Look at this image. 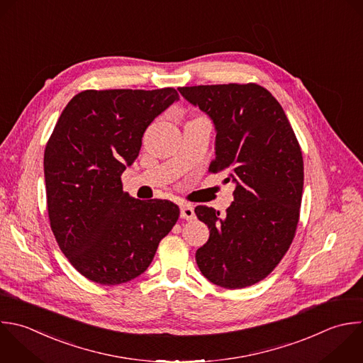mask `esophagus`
<instances>
[{
  "label": "esophagus",
  "mask_w": 363,
  "mask_h": 363,
  "mask_svg": "<svg viewBox=\"0 0 363 363\" xmlns=\"http://www.w3.org/2000/svg\"><path fill=\"white\" fill-rule=\"evenodd\" d=\"M180 216H182V218H184V220H187V221H191V220H194V217H196L193 207L189 206V204H183V206L180 207Z\"/></svg>",
  "instance_id": "1"
}]
</instances>
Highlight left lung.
<instances>
[{
  "instance_id": "8db88e82",
  "label": "left lung",
  "mask_w": 363,
  "mask_h": 363,
  "mask_svg": "<svg viewBox=\"0 0 363 363\" xmlns=\"http://www.w3.org/2000/svg\"><path fill=\"white\" fill-rule=\"evenodd\" d=\"M179 92L214 122L211 173L228 170L237 186L220 218L207 206L194 208L210 230L196 251L201 274L213 284L240 289L272 272L296 231L303 187L301 146L278 101L257 84L183 86Z\"/></svg>"
}]
</instances>
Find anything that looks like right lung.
<instances>
[{
	"label": "right lung",
	"mask_w": 363,
	"mask_h": 363,
	"mask_svg": "<svg viewBox=\"0 0 363 363\" xmlns=\"http://www.w3.org/2000/svg\"><path fill=\"white\" fill-rule=\"evenodd\" d=\"M177 99L174 88L82 91L47 143L51 230L74 268L96 284L118 285L143 274L179 220L174 203L132 199L121 179L147 126Z\"/></svg>",
	"instance_id": "right-lung-1"
}]
</instances>
